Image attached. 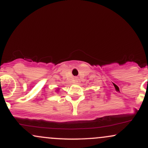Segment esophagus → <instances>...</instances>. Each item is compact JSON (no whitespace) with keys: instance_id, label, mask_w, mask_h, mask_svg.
<instances>
[{"instance_id":"34e87169","label":"esophagus","mask_w":148,"mask_h":148,"mask_svg":"<svg viewBox=\"0 0 148 148\" xmlns=\"http://www.w3.org/2000/svg\"><path fill=\"white\" fill-rule=\"evenodd\" d=\"M75 82H76H76H78V79H76V78L75 79Z\"/></svg>"}]
</instances>
